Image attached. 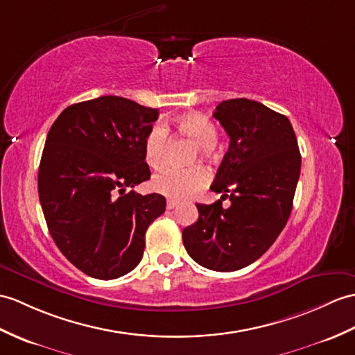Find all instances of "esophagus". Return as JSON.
I'll return each mask as SVG.
<instances>
[{"mask_svg":"<svg viewBox=\"0 0 355 355\" xmlns=\"http://www.w3.org/2000/svg\"><path fill=\"white\" fill-rule=\"evenodd\" d=\"M177 205H178V201H175V200H168V202H166V207H168V210L175 209Z\"/></svg>","mask_w":355,"mask_h":355,"instance_id":"1","label":"esophagus"}]
</instances>
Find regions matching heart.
Masks as SVG:
<instances>
[{
	"mask_svg": "<svg viewBox=\"0 0 355 355\" xmlns=\"http://www.w3.org/2000/svg\"><path fill=\"white\" fill-rule=\"evenodd\" d=\"M175 127L181 135L192 139L202 154L213 150L218 140V128L207 114L187 113L175 119ZM168 131L162 125H154L145 137L144 155L151 168H159L166 159ZM209 172L201 164L189 168L164 166L153 177V189L162 195L183 200L200 191L209 183Z\"/></svg>",
	"mask_w": 355,
	"mask_h": 355,
	"instance_id": "1",
	"label": "heart"
}]
</instances>
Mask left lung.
I'll list each match as a JSON object with an SVG mask.
<instances>
[{
    "label": "left lung",
    "instance_id": "obj_1",
    "mask_svg": "<svg viewBox=\"0 0 355 355\" xmlns=\"http://www.w3.org/2000/svg\"><path fill=\"white\" fill-rule=\"evenodd\" d=\"M230 137L211 191L213 204H196L198 220L183 230L187 254L207 269L232 272L265 254L291 216L301 154L291 121L261 103L236 98L213 113ZM232 204L224 209L221 201Z\"/></svg>",
    "mask_w": 355,
    "mask_h": 355
}]
</instances>
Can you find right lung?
<instances>
[{
	"instance_id": "1",
	"label": "right lung",
	"mask_w": 355,
	"mask_h": 355,
	"mask_svg": "<svg viewBox=\"0 0 355 355\" xmlns=\"http://www.w3.org/2000/svg\"><path fill=\"white\" fill-rule=\"evenodd\" d=\"M157 118V109L105 95L66 107L48 131L40 205L57 248L89 277L133 270L148 227L166 209L159 193H125L151 177L144 142Z\"/></svg>"
}]
</instances>
